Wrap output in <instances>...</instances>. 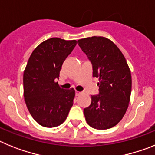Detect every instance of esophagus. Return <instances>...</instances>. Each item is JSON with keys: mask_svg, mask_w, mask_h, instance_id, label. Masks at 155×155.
Here are the masks:
<instances>
[{"mask_svg": "<svg viewBox=\"0 0 155 155\" xmlns=\"http://www.w3.org/2000/svg\"><path fill=\"white\" fill-rule=\"evenodd\" d=\"M82 93L81 92H79V91H76V96H79V95H80Z\"/></svg>", "mask_w": 155, "mask_h": 155, "instance_id": "obj_1", "label": "esophagus"}]
</instances>
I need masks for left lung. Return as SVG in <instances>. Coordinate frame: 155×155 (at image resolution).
Returning a JSON list of instances; mask_svg holds the SVG:
<instances>
[{
    "instance_id": "1",
    "label": "left lung",
    "mask_w": 155,
    "mask_h": 155,
    "mask_svg": "<svg viewBox=\"0 0 155 155\" xmlns=\"http://www.w3.org/2000/svg\"><path fill=\"white\" fill-rule=\"evenodd\" d=\"M92 64L93 76L99 78V94L83 110L86 120L97 130H107L123 118L129 106L131 73L124 55L112 41L103 37L78 40Z\"/></svg>"
}]
</instances>
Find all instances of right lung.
I'll use <instances>...</instances> for the list:
<instances>
[{"label": "right lung", "mask_w": 155, "mask_h": 155, "mask_svg": "<svg viewBox=\"0 0 155 155\" xmlns=\"http://www.w3.org/2000/svg\"><path fill=\"white\" fill-rule=\"evenodd\" d=\"M76 40L53 37L37 46L23 74L24 98L30 115L40 126L55 127L64 122L73 104L75 91L60 88L61 65Z\"/></svg>", "instance_id": "add662e5"}]
</instances>
